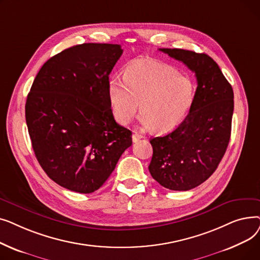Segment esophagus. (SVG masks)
Listing matches in <instances>:
<instances>
[{"label": "esophagus", "instance_id": "34e87169", "mask_svg": "<svg viewBox=\"0 0 260 260\" xmlns=\"http://www.w3.org/2000/svg\"><path fill=\"white\" fill-rule=\"evenodd\" d=\"M143 138V136L138 134V133H135L132 135V139H133V142H138L140 139Z\"/></svg>", "mask_w": 260, "mask_h": 260}]
</instances>
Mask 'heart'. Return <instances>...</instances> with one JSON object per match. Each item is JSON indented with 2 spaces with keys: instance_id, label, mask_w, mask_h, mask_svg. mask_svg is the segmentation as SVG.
Listing matches in <instances>:
<instances>
[{
  "instance_id": "b5f03b06",
  "label": "heart",
  "mask_w": 260,
  "mask_h": 260,
  "mask_svg": "<svg viewBox=\"0 0 260 260\" xmlns=\"http://www.w3.org/2000/svg\"><path fill=\"white\" fill-rule=\"evenodd\" d=\"M107 92L120 124H128L140 103V124L162 133L176 127L185 117L194 99V83L168 64L144 60L128 66L123 79H109Z\"/></svg>"
}]
</instances>
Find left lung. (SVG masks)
Segmentation results:
<instances>
[{"instance_id": "left-lung-1", "label": "left lung", "mask_w": 260, "mask_h": 260, "mask_svg": "<svg viewBox=\"0 0 260 260\" xmlns=\"http://www.w3.org/2000/svg\"><path fill=\"white\" fill-rule=\"evenodd\" d=\"M195 73L197 89L188 115L162 137L151 139L153 178L172 190H188L216 171L231 137L234 92L218 64L206 53L160 48Z\"/></svg>"}]
</instances>
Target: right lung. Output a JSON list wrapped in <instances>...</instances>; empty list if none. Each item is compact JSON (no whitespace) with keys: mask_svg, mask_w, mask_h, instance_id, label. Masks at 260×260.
Here are the masks:
<instances>
[{"mask_svg":"<svg viewBox=\"0 0 260 260\" xmlns=\"http://www.w3.org/2000/svg\"><path fill=\"white\" fill-rule=\"evenodd\" d=\"M122 52L104 43L67 48L41 67L27 95L35 155L51 180L73 192L100 188L132 145V132L115 121L107 92Z\"/></svg>","mask_w":260,"mask_h":260,"instance_id":"add662e5","label":"right lung"}]
</instances>
